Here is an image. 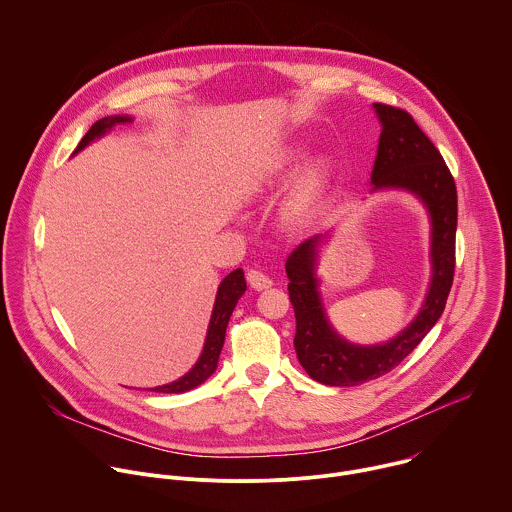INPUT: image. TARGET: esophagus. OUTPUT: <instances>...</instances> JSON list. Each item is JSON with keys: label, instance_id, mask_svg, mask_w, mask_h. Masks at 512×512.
I'll list each match as a JSON object with an SVG mask.
<instances>
[{"label": "esophagus", "instance_id": "esophagus-1", "mask_svg": "<svg viewBox=\"0 0 512 512\" xmlns=\"http://www.w3.org/2000/svg\"><path fill=\"white\" fill-rule=\"evenodd\" d=\"M246 280H248V284H250L254 290H264V288H270V286H272L270 276H266L262 270H256V268H252V270L246 272Z\"/></svg>", "mask_w": 512, "mask_h": 512}]
</instances>
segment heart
Returning <instances> with one entry per match:
<instances>
[{"instance_id": "obj_1", "label": "heart", "mask_w": 512, "mask_h": 512, "mask_svg": "<svg viewBox=\"0 0 512 512\" xmlns=\"http://www.w3.org/2000/svg\"><path fill=\"white\" fill-rule=\"evenodd\" d=\"M324 180H326V164L322 160H316L302 176L296 192L292 194V200L286 206V218L290 222H298L310 212Z\"/></svg>"}]
</instances>
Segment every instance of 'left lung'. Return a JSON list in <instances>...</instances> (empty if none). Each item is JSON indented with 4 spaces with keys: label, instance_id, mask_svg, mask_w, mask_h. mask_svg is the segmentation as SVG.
I'll use <instances>...</instances> for the list:
<instances>
[{
    "label": "left lung",
    "instance_id": "left-lung-1",
    "mask_svg": "<svg viewBox=\"0 0 512 512\" xmlns=\"http://www.w3.org/2000/svg\"><path fill=\"white\" fill-rule=\"evenodd\" d=\"M382 132L372 170L374 190L406 188L420 196L432 218V284L416 320L382 346H354L326 322L314 278L320 236L298 244L286 260L288 294L296 316L294 348L310 378L328 386H356L388 374L440 318L454 278L456 184L436 146L400 108L374 104Z\"/></svg>",
    "mask_w": 512,
    "mask_h": 512
}]
</instances>
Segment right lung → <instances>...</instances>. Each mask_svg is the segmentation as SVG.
Wrapping results in <instances>:
<instances>
[{
  "mask_svg": "<svg viewBox=\"0 0 512 512\" xmlns=\"http://www.w3.org/2000/svg\"><path fill=\"white\" fill-rule=\"evenodd\" d=\"M128 122H132V118H128V116H116V118H102V120H98L88 130V134L82 138V142L78 144L76 152L82 150L84 146H88L94 138L106 134L116 124H128ZM244 290H246V280H244L242 268L230 272L222 280V284L218 288V296H216V304H214V312H212V320H210V328H208V336H206V344H204L200 360L196 362V366L186 376H182L180 380H176L172 384L152 388L154 392H186L190 388H196L198 384H202L206 378H210L214 374V370L218 366V356H220L222 346H224L228 320H230V316L234 312L236 302L244 294Z\"/></svg>",
  "mask_w": 512,
  "mask_h": 512,
  "instance_id": "obj_1",
  "label": "right lung"
}]
</instances>
